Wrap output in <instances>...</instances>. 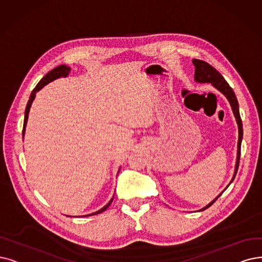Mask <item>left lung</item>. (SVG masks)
Here are the masks:
<instances>
[{
    "label": "left lung",
    "instance_id": "8db88e82",
    "mask_svg": "<svg viewBox=\"0 0 262 262\" xmlns=\"http://www.w3.org/2000/svg\"><path fill=\"white\" fill-rule=\"evenodd\" d=\"M192 63L195 67L194 70V80L196 82L200 83H212V86L215 87L218 91H221L223 95L227 98V100L229 101L230 105H231L233 115L235 117L236 123H237V128H238V141H237V154H236V162H235V169H234V174L231 182L229 183V185L231 184L234 180V177L236 175L237 169H238V163H239V155H241V143H242V139H243V124H242V120H241V116H239V111H238V103L236 100V97L234 95V92L232 90V88L229 86V83L226 81V79L223 77V75L219 73L216 69H214L211 64H208L207 62L202 61V60H198V59H193ZM229 185L226 187V189L229 187ZM225 189V190H226ZM224 190V191H225ZM223 191V192H224ZM222 192V193H223ZM222 193H219L212 202L208 203L206 206H204L203 208H201L200 211H204L206 208L210 207L217 199L222 195Z\"/></svg>",
    "mask_w": 262,
    "mask_h": 262
}]
</instances>
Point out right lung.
Wrapping results in <instances>:
<instances>
[{"label": "right lung", "mask_w": 262, "mask_h": 262, "mask_svg": "<svg viewBox=\"0 0 262 262\" xmlns=\"http://www.w3.org/2000/svg\"><path fill=\"white\" fill-rule=\"evenodd\" d=\"M70 71H71V68L70 67H67V66H64V64H61V66H59V67H57V68H55L54 70H51L50 72H48L47 74L41 78L40 80H39V82L37 83L36 85V87L33 89V91H32V93H31V96H30V99H29V101H28V104H27V107H26V112H25V120H24V130H23V137L25 138V132H26V127H27V122H28V117H29V112H30V108H31V105H32V103H33V101H34V99H35V96H36V92H38L41 88H43L44 86H46L47 83H49V82H51L52 80H55V79H57V78H59V77H67L68 75H69V73H70ZM119 171H120V169L118 170V173H119ZM113 199H114V196L111 199V201L104 206V207H102L101 210H99V211H97V212H95V213H92V214H89V215H85V216H91V215H96V214H100V213H102V212H104L106 210V208L111 205V203L113 202Z\"/></svg>", "instance_id": "right-lung-1"}]
</instances>
